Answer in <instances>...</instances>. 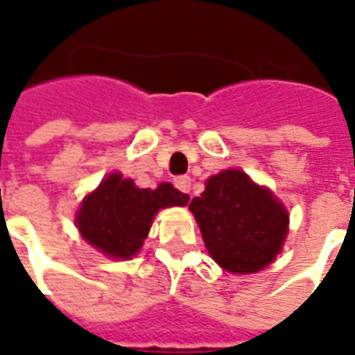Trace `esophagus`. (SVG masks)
Masks as SVG:
<instances>
[{
    "mask_svg": "<svg viewBox=\"0 0 355 355\" xmlns=\"http://www.w3.org/2000/svg\"><path fill=\"white\" fill-rule=\"evenodd\" d=\"M175 186L182 193H190V188H192V180L190 177H177L175 178Z\"/></svg>",
    "mask_w": 355,
    "mask_h": 355,
    "instance_id": "esophagus-1",
    "label": "esophagus"
}]
</instances>
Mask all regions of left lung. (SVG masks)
I'll return each instance as SVG.
<instances>
[{"label": "left lung", "instance_id": "1", "mask_svg": "<svg viewBox=\"0 0 355 355\" xmlns=\"http://www.w3.org/2000/svg\"><path fill=\"white\" fill-rule=\"evenodd\" d=\"M190 211L209 254L234 274L266 268L287 236L285 207L243 171L228 169L209 178L205 192L193 198Z\"/></svg>", "mask_w": 355, "mask_h": 355}]
</instances>
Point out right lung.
<instances>
[{"label":"right lung","instance_id":"obj_1","mask_svg":"<svg viewBox=\"0 0 355 355\" xmlns=\"http://www.w3.org/2000/svg\"><path fill=\"white\" fill-rule=\"evenodd\" d=\"M188 200V193L169 182L142 190L114 173L83 200L76 223L85 241L98 251L114 259H131L144 243L155 213L171 205H186Z\"/></svg>","mask_w":355,"mask_h":355}]
</instances>
